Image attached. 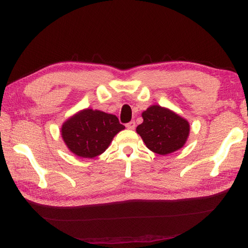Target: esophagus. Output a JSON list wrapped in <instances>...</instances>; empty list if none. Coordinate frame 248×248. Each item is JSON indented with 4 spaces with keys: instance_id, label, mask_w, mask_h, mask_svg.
<instances>
[{
    "instance_id": "34e87169",
    "label": "esophagus",
    "mask_w": 248,
    "mask_h": 248,
    "mask_svg": "<svg viewBox=\"0 0 248 248\" xmlns=\"http://www.w3.org/2000/svg\"><path fill=\"white\" fill-rule=\"evenodd\" d=\"M135 121L134 120H132V121H130V123H128L127 124H125V127H127L129 130H134L135 129Z\"/></svg>"
}]
</instances>
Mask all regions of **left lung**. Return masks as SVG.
Returning a JSON list of instances; mask_svg holds the SVG:
<instances>
[{
    "label": "left lung",
    "instance_id": "1",
    "mask_svg": "<svg viewBox=\"0 0 248 248\" xmlns=\"http://www.w3.org/2000/svg\"><path fill=\"white\" fill-rule=\"evenodd\" d=\"M141 116L144 121L138 125L136 132L151 151L165 155L186 144L189 124L176 113L160 105H152Z\"/></svg>",
    "mask_w": 248,
    "mask_h": 248
}]
</instances>
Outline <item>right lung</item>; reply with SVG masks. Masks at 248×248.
I'll return each mask as SVG.
<instances>
[{"instance_id": "right-lung-1", "label": "right lung", "mask_w": 248, "mask_h": 248, "mask_svg": "<svg viewBox=\"0 0 248 248\" xmlns=\"http://www.w3.org/2000/svg\"><path fill=\"white\" fill-rule=\"evenodd\" d=\"M124 129L115 115L87 108L62 124V136L73 154L93 159L103 154L114 136Z\"/></svg>"}]
</instances>
